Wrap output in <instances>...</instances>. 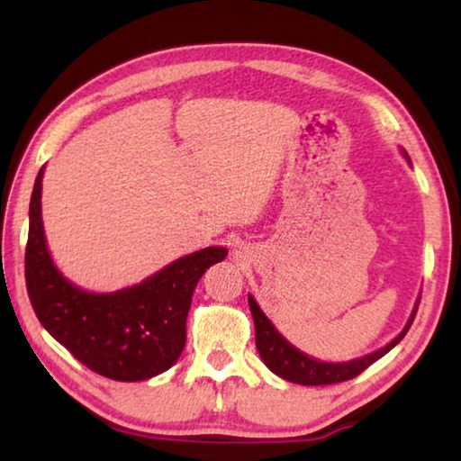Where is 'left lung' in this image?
I'll list each match as a JSON object with an SVG mask.
<instances>
[{
  "instance_id": "obj_1",
  "label": "left lung",
  "mask_w": 461,
  "mask_h": 461,
  "mask_svg": "<svg viewBox=\"0 0 461 461\" xmlns=\"http://www.w3.org/2000/svg\"><path fill=\"white\" fill-rule=\"evenodd\" d=\"M248 305L254 317L256 348H258V354L264 360V364H267L276 376L285 378L288 382H294V384L323 386V384H338V382L352 380L357 376V374H362L366 368H368L370 364H374L376 360H380L382 356L388 354L390 349H393L411 330V323L415 321V315H417L419 301L409 319V323L404 325V330L399 338H394L386 348L378 349V352L357 357V360H352V362H341V364L319 362L315 357H309L303 352H299V349L293 348L291 343H288L283 335L275 330V325L268 321V317L262 313L252 296H248Z\"/></svg>"
}]
</instances>
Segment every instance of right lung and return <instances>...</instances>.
<instances>
[{
	"mask_svg": "<svg viewBox=\"0 0 461 461\" xmlns=\"http://www.w3.org/2000/svg\"><path fill=\"white\" fill-rule=\"evenodd\" d=\"M42 173L44 168L30 199L26 244V288L38 321L77 360L105 378L138 382L168 370L185 348L194 286L228 249H199L123 291L85 293L60 275L46 249Z\"/></svg>",
	"mask_w": 461,
	"mask_h": 461,
	"instance_id": "obj_1",
	"label": "right lung"
}]
</instances>
